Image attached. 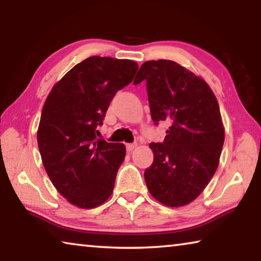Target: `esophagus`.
Listing matches in <instances>:
<instances>
[{
    "mask_svg": "<svg viewBox=\"0 0 261 261\" xmlns=\"http://www.w3.org/2000/svg\"><path fill=\"white\" fill-rule=\"evenodd\" d=\"M137 147V144L135 143V144H126V149L129 152H131V151H134V149Z\"/></svg>",
    "mask_w": 261,
    "mask_h": 261,
    "instance_id": "1",
    "label": "esophagus"
}]
</instances>
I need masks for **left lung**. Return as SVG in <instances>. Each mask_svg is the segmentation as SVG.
I'll return each instance as SVG.
<instances>
[{"label":"left lung","mask_w":261,"mask_h":261,"mask_svg":"<svg viewBox=\"0 0 261 261\" xmlns=\"http://www.w3.org/2000/svg\"><path fill=\"white\" fill-rule=\"evenodd\" d=\"M146 81L152 120L170 123L163 143L149 144L153 163L144 177L167 207H182L204 191L218 169L224 126L213 91L174 61H147L134 84Z\"/></svg>","instance_id":"obj_1"}]
</instances>
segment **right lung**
<instances>
[{
  "label": "right lung",
  "instance_id": "obj_1",
  "mask_svg": "<svg viewBox=\"0 0 261 261\" xmlns=\"http://www.w3.org/2000/svg\"><path fill=\"white\" fill-rule=\"evenodd\" d=\"M137 70L131 60L88 57L53 86L43 105L37 132L43 167L57 191L79 208H95L112 196L125 146L96 139V127Z\"/></svg>",
  "mask_w": 261,
  "mask_h": 261
}]
</instances>
